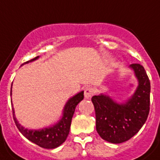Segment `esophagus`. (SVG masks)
Listing matches in <instances>:
<instances>
[{
    "label": "esophagus",
    "instance_id": "esophagus-1",
    "mask_svg": "<svg viewBox=\"0 0 160 160\" xmlns=\"http://www.w3.org/2000/svg\"><path fill=\"white\" fill-rule=\"evenodd\" d=\"M94 94V89L90 87H87L84 88V96L85 98H91L92 95Z\"/></svg>",
    "mask_w": 160,
    "mask_h": 160
}]
</instances>
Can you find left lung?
Here are the masks:
<instances>
[{
    "label": "left lung",
    "mask_w": 160,
    "mask_h": 160,
    "mask_svg": "<svg viewBox=\"0 0 160 160\" xmlns=\"http://www.w3.org/2000/svg\"><path fill=\"white\" fill-rule=\"evenodd\" d=\"M139 81L136 93L126 104L119 105L101 94L91 99L95 111L96 130L101 138L112 143L129 140L145 123L150 110V81L144 67L130 65Z\"/></svg>",
    "instance_id": "1"
}]
</instances>
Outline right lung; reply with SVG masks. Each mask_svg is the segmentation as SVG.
<instances>
[{"label": "right lung", "instance_id": "obj_1", "mask_svg": "<svg viewBox=\"0 0 160 160\" xmlns=\"http://www.w3.org/2000/svg\"><path fill=\"white\" fill-rule=\"evenodd\" d=\"M38 56L34 59L28 60L25 63L31 62L35 59H37ZM12 94V89H11ZM83 99V92L79 93L75 96L71 98L66 103L65 109H64V114L61 120L59 123L55 124L54 126L51 128L40 129V130H31V129H24L18 123V121L14 117V110L12 108V114H13V120L15 124L18 129V130L22 133V135L26 137L29 141H31L37 146L41 148L48 149L55 148L59 145H61L63 142L67 138V136L70 132L71 123L73 117V114L75 112V108L77 105Z\"/></svg>", "mask_w": 160, "mask_h": 160}]
</instances>
